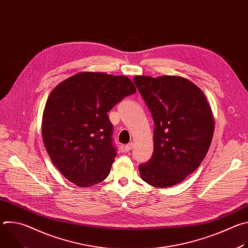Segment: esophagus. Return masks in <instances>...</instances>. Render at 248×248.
Listing matches in <instances>:
<instances>
[{
  "instance_id": "obj_1",
  "label": "esophagus",
  "mask_w": 248,
  "mask_h": 248,
  "mask_svg": "<svg viewBox=\"0 0 248 248\" xmlns=\"http://www.w3.org/2000/svg\"><path fill=\"white\" fill-rule=\"evenodd\" d=\"M132 148H133V143H132V142H130V143H128V144L124 145V151H125V152L130 151Z\"/></svg>"
}]
</instances>
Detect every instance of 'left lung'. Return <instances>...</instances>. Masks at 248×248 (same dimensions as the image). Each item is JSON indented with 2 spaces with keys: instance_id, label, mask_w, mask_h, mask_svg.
Wrapping results in <instances>:
<instances>
[{
  "instance_id": "1",
  "label": "left lung",
  "mask_w": 248,
  "mask_h": 248,
  "mask_svg": "<svg viewBox=\"0 0 248 248\" xmlns=\"http://www.w3.org/2000/svg\"><path fill=\"white\" fill-rule=\"evenodd\" d=\"M133 81L154 121V152L139 165L140 176L155 187L183 182L201 164L211 145L214 118L202 90L174 76H136Z\"/></svg>"
}]
</instances>
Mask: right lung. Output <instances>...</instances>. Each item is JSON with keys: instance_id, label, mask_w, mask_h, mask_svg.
Segmentation results:
<instances>
[{"instance_id": "1", "label": "right lung", "mask_w": 248, "mask_h": 248, "mask_svg": "<svg viewBox=\"0 0 248 248\" xmlns=\"http://www.w3.org/2000/svg\"><path fill=\"white\" fill-rule=\"evenodd\" d=\"M123 76L79 73L51 92L42 119L46 150L66 180L80 187L103 182L117 156L108 112L134 94Z\"/></svg>"}]
</instances>
